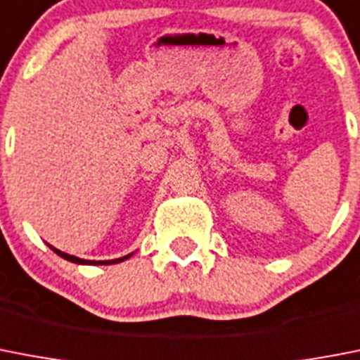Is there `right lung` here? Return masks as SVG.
Listing matches in <instances>:
<instances>
[{
	"instance_id": "add662e5",
	"label": "right lung",
	"mask_w": 360,
	"mask_h": 360,
	"mask_svg": "<svg viewBox=\"0 0 360 360\" xmlns=\"http://www.w3.org/2000/svg\"><path fill=\"white\" fill-rule=\"evenodd\" d=\"M51 247V245H49ZM51 249L54 250V252H56V255L58 256H62L63 259H69V262H72V264H93V265H110V264H119V262H124V259H128L129 256L131 255H128V256H122V258H119V259H105V262H91V259H80V258H77V256H71V255H65V252H62V250H58V249H54V247H51Z\"/></svg>"
}]
</instances>
